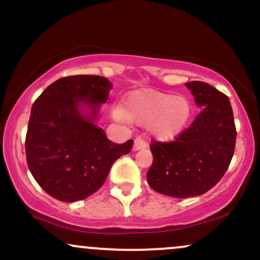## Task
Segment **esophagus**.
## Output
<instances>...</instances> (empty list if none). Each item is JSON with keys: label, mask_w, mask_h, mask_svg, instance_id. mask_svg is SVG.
Returning <instances> with one entry per match:
<instances>
[{"label": "esophagus", "mask_w": 260, "mask_h": 260, "mask_svg": "<svg viewBox=\"0 0 260 260\" xmlns=\"http://www.w3.org/2000/svg\"><path fill=\"white\" fill-rule=\"evenodd\" d=\"M147 147V141L143 140L142 137H136L135 142H134V151H139V149H143Z\"/></svg>", "instance_id": "34e87169"}]
</instances>
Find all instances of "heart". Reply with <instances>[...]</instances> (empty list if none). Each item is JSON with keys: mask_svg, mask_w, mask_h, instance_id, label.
<instances>
[{"mask_svg": "<svg viewBox=\"0 0 260 260\" xmlns=\"http://www.w3.org/2000/svg\"><path fill=\"white\" fill-rule=\"evenodd\" d=\"M113 117L120 121L145 125L159 140L175 139L188 124L191 105L186 97L157 90L136 91L127 97L125 107L115 106Z\"/></svg>", "mask_w": 260, "mask_h": 260, "instance_id": "obj_1", "label": "heart"}]
</instances>
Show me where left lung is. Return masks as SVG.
<instances>
[{
    "instance_id": "8db88e82",
    "label": "left lung",
    "mask_w": 260,
    "mask_h": 260,
    "mask_svg": "<svg viewBox=\"0 0 260 260\" xmlns=\"http://www.w3.org/2000/svg\"><path fill=\"white\" fill-rule=\"evenodd\" d=\"M203 111L173 141L151 142L147 182L170 197L201 196L220 181L233 159L236 126L226 94L203 81L186 82Z\"/></svg>"
}]
</instances>
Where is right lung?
<instances>
[{"mask_svg":"<svg viewBox=\"0 0 260 260\" xmlns=\"http://www.w3.org/2000/svg\"><path fill=\"white\" fill-rule=\"evenodd\" d=\"M112 84L99 75L58 79L31 107L25 137L26 163L42 190L62 202L84 200L105 184L115 160L127 154L134 141L118 145L93 124ZM91 107L82 117L78 105Z\"/></svg>","mask_w":260,"mask_h":260,"instance_id":"obj_1","label":"right lung"}]
</instances>
